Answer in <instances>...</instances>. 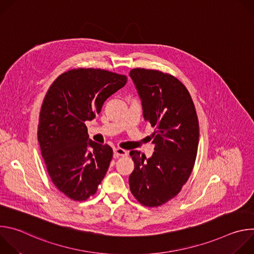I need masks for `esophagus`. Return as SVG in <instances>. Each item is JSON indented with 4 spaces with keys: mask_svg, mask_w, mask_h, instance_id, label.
Segmentation results:
<instances>
[{
    "mask_svg": "<svg viewBox=\"0 0 254 254\" xmlns=\"http://www.w3.org/2000/svg\"><path fill=\"white\" fill-rule=\"evenodd\" d=\"M114 156H115V158L127 157V152L125 151L124 149H115L114 150Z\"/></svg>",
    "mask_w": 254,
    "mask_h": 254,
    "instance_id": "1",
    "label": "esophagus"
}]
</instances>
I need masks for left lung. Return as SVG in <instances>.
Here are the masks:
<instances>
[{"label": "left lung", "mask_w": 254, "mask_h": 254, "mask_svg": "<svg viewBox=\"0 0 254 254\" xmlns=\"http://www.w3.org/2000/svg\"><path fill=\"white\" fill-rule=\"evenodd\" d=\"M142 102L143 118L155 127L152 158L129 153L134 169L128 178L133 197L146 207H159L177 196L193 171L198 151L199 123L186 86L156 69L129 72Z\"/></svg>", "instance_id": "obj_1"}]
</instances>
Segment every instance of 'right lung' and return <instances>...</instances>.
<instances>
[{"mask_svg":"<svg viewBox=\"0 0 254 254\" xmlns=\"http://www.w3.org/2000/svg\"><path fill=\"white\" fill-rule=\"evenodd\" d=\"M127 81L112 71L76 68L59 75L45 95L37 131L41 154L52 183L71 200L93 196L110 167L113 149L88 140L85 122Z\"/></svg>","mask_w":254,"mask_h":254,"instance_id":"obj_1","label":"right lung"}]
</instances>
